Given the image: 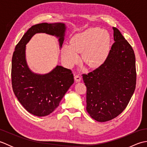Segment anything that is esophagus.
<instances>
[{
	"mask_svg": "<svg viewBox=\"0 0 147 147\" xmlns=\"http://www.w3.org/2000/svg\"><path fill=\"white\" fill-rule=\"evenodd\" d=\"M82 78H81V77L79 75H76L74 76V80H75L76 82H80Z\"/></svg>",
	"mask_w": 147,
	"mask_h": 147,
	"instance_id": "34e87169",
	"label": "esophagus"
}]
</instances>
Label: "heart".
<instances>
[{
    "instance_id": "heart-1",
    "label": "heart",
    "mask_w": 147,
    "mask_h": 147,
    "mask_svg": "<svg viewBox=\"0 0 147 147\" xmlns=\"http://www.w3.org/2000/svg\"><path fill=\"white\" fill-rule=\"evenodd\" d=\"M110 47V36L100 28H92L74 35L71 44L63 46L62 58L67 66H72L79 61V52L83 51L82 58L91 67L100 65L107 58Z\"/></svg>"
}]
</instances>
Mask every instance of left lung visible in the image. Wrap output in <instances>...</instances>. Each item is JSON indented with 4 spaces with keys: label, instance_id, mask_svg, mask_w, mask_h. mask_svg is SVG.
Masks as SVG:
<instances>
[{
    "label": "left lung",
    "instance_id": "8db88e82",
    "mask_svg": "<svg viewBox=\"0 0 147 147\" xmlns=\"http://www.w3.org/2000/svg\"><path fill=\"white\" fill-rule=\"evenodd\" d=\"M115 42L107 59L83 80L86 86V111L93 119L106 122L116 117L128 104L136 81L135 55L132 47L117 28Z\"/></svg>",
    "mask_w": 147,
    "mask_h": 147
}]
</instances>
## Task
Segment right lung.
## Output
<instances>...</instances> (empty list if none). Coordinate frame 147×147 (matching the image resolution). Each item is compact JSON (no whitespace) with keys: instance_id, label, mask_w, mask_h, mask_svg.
Instances as JSON below:
<instances>
[{"instance_id":"1","label":"right lung","mask_w":147,"mask_h":147,"mask_svg":"<svg viewBox=\"0 0 147 147\" xmlns=\"http://www.w3.org/2000/svg\"><path fill=\"white\" fill-rule=\"evenodd\" d=\"M65 29L63 23H43L33 25L24 33L12 55V90L24 108L36 116H45L58 107L65 93L73 84L74 76L70 69L61 65H57L47 74L33 73L26 61V45L35 34L45 33L58 38L61 48Z\"/></svg>"}]
</instances>
